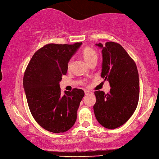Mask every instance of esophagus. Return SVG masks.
Here are the masks:
<instances>
[{
  "mask_svg": "<svg viewBox=\"0 0 159 159\" xmlns=\"http://www.w3.org/2000/svg\"><path fill=\"white\" fill-rule=\"evenodd\" d=\"M92 92L91 91H89V90H85V95H90L92 94Z\"/></svg>",
  "mask_w": 159,
  "mask_h": 159,
  "instance_id": "esophagus-1",
  "label": "esophagus"
}]
</instances>
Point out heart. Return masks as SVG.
<instances>
[{"mask_svg": "<svg viewBox=\"0 0 159 159\" xmlns=\"http://www.w3.org/2000/svg\"><path fill=\"white\" fill-rule=\"evenodd\" d=\"M83 56L85 59V61L88 64H90V62L94 61V60H98V54L97 52L93 49L92 48H85L83 51ZM70 67V61L68 64V68Z\"/></svg>", "mask_w": 159, "mask_h": 159, "instance_id": "obj_1", "label": "heart"}]
</instances>
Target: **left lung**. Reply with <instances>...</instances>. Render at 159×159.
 Returning <instances> with one entry per match:
<instances>
[{"label": "left lung", "instance_id": "left-lung-1", "mask_svg": "<svg viewBox=\"0 0 159 159\" xmlns=\"http://www.w3.org/2000/svg\"><path fill=\"white\" fill-rule=\"evenodd\" d=\"M102 49L101 77L111 89L105 94L95 91L93 110L98 122L107 129L124 125L134 112L139 98V80L135 62L120 44H95Z\"/></svg>", "mask_w": 159, "mask_h": 159}]
</instances>
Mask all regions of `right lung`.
Segmentation results:
<instances>
[{
    "label": "right lung",
    "instance_id": "1",
    "mask_svg": "<svg viewBox=\"0 0 159 159\" xmlns=\"http://www.w3.org/2000/svg\"><path fill=\"white\" fill-rule=\"evenodd\" d=\"M81 44L45 45L34 53L25 70L23 87L30 110L35 121L49 132H66L76 120L84 91L74 89L61 94L59 82Z\"/></svg>",
    "mask_w": 159,
    "mask_h": 159
}]
</instances>
